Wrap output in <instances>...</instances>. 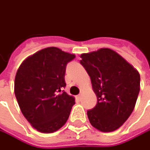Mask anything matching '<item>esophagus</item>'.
I'll return each mask as SVG.
<instances>
[{
	"label": "esophagus",
	"mask_w": 150,
	"mask_h": 150,
	"mask_svg": "<svg viewBox=\"0 0 150 150\" xmlns=\"http://www.w3.org/2000/svg\"><path fill=\"white\" fill-rule=\"evenodd\" d=\"M81 96H82L81 94H79V95L77 96V99H78V100H81Z\"/></svg>",
	"instance_id": "34e87169"
}]
</instances>
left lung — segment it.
Wrapping results in <instances>:
<instances>
[{
  "label": "left lung",
  "mask_w": 150,
  "mask_h": 150,
  "mask_svg": "<svg viewBox=\"0 0 150 150\" xmlns=\"http://www.w3.org/2000/svg\"><path fill=\"white\" fill-rule=\"evenodd\" d=\"M80 57L97 96L96 107L87 111L89 121L100 132H113L127 120L135 108L140 92V74L108 48L81 54Z\"/></svg>",
  "instance_id": "obj_1"
}]
</instances>
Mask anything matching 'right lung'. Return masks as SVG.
<instances>
[{"mask_svg": "<svg viewBox=\"0 0 150 150\" xmlns=\"http://www.w3.org/2000/svg\"><path fill=\"white\" fill-rule=\"evenodd\" d=\"M75 54L47 47L28 57L14 79V94L22 113L33 128L42 133L56 132L66 123L74 97L65 87L67 64Z\"/></svg>", "mask_w": 150, "mask_h": 150, "instance_id": "add662e5", "label": "right lung"}]
</instances>
